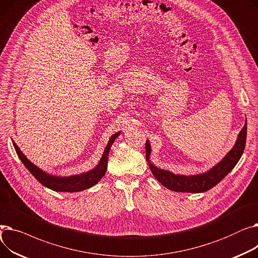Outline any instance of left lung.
Wrapping results in <instances>:
<instances>
[{
	"instance_id": "8db88e82",
	"label": "left lung",
	"mask_w": 258,
	"mask_h": 258,
	"mask_svg": "<svg viewBox=\"0 0 258 258\" xmlns=\"http://www.w3.org/2000/svg\"><path fill=\"white\" fill-rule=\"evenodd\" d=\"M246 139H247V120L246 123L239 132L237 140L233 146V148L230 151L224 159L219 162L218 164L213 166L211 169L204 173H199L195 175H183V174H175L171 171L160 169L156 167L150 161V156L152 153V148L150 141H146L145 143V152H146V160L148 162V166H150L154 177L166 188L170 189L173 191L178 192H192L199 194L209 190L216 184L220 183L226 175L231 171L234 166L237 164L239 161L243 150L246 146Z\"/></svg>"
}]
</instances>
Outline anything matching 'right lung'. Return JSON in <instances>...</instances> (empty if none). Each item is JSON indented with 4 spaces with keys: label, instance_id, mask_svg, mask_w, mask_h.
Segmentation results:
<instances>
[{
    "label": "right lung",
    "instance_id": "1",
    "mask_svg": "<svg viewBox=\"0 0 258 258\" xmlns=\"http://www.w3.org/2000/svg\"><path fill=\"white\" fill-rule=\"evenodd\" d=\"M120 132L114 134L107 142V145L103 152V155L99 161L98 165L92 170L88 172L70 175V177H56V175H51L36 165H34L32 162H30L27 157L21 152L19 146L16 144L15 141H12L13 146L16 148V152L23 162L25 167L28 169L33 177L45 187L52 189L54 191H63V192H77L83 191L85 189H88L95 184H97L103 175L106 172L107 168V159H108V152L111 150V146L114 143L115 139L119 136Z\"/></svg>",
    "mask_w": 258,
    "mask_h": 258
}]
</instances>
